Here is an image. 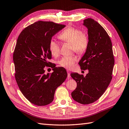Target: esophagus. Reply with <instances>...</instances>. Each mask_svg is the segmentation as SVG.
<instances>
[{
    "instance_id": "34e87169",
    "label": "esophagus",
    "mask_w": 129,
    "mask_h": 129,
    "mask_svg": "<svg viewBox=\"0 0 129 129\" xmlns=\"http://www.w3.org/2000/svg\"><path fill=\"white\" fill-rule=\"evenodd\" d=\"M68 78L69 79H70L71 78V74H70V73L69 71H68Z\"/></svg>"
}]
</instances>
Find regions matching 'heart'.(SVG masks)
Segmentation results:
<instances>
[{
  "mask_svg": "<svg viewBox=\"0 0 129 129\" xmlns=\"http://www.w3.org/2000/svg\"><path fill=\"white\" fill-rule=\"evenodd\" d=\"M59 39L72 45V49L78 54H82L87 50L89 44V38L87 35L81 30L73 27H69L62 31L58 36ZM50 54L57 56L59 53L60 48L58 42L51 39L49 44ZM77 61L74 56H64L58 60V64L67 69H72Z\"/></svg>",
  "mask_w": 129,
  "mask_h": 129,
  "instance_id": "obj_1",
  "label": "heart"
}]
</instances>
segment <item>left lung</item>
I'll use <instances>...</instances> for the list:
<instances>
[{"label": "left lung", "instance_id": "1", "mask_svg": "<svg viewBox=\"0 0 129 129\" xmlns=\"http://www.w3.org/2000/svg\"><path fill=\"white\" fill-rule=\"evenodd\" d=\"M83 25L88 28L89 44L79 65L89 73L85 77L77 73L71 76L77 83L71 93L73 99L85 105L96 102L106 91L112 79L114 58L111 40L103 27L90 18Z\"/></svg>", "mask_w": 129, "mask_h": 129}]
</instances>
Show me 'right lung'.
Instances as JSON below:
<instances>
[{"instance_id":"right-lung-1","label":"right lung","mask_w":129,"mask_h":129,"mask_svg":"<svg viewBox=\"0 0 129 129\" xmlns=\"http://www.w3.org/2000/svg\"><path fill=\"white\" fill-rule=\"evenodd\" d=\"M65 26L38 21L25 27L17 38L13 53L15 80L24 96L36 105L45 106L53 101L56 89L68 77L66 70L47 61L51 58L49 44L52 37ZM46 67L54 72L46 75Z\"/></svg>"}]
</instances>
